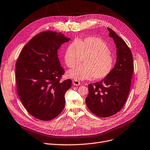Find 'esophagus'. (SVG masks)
<instances>
[{
    "instance_id": "1",
    "label": "esophagus",
    "mask_w": 150,
    "mask_h": 150,
    "mask_svg": "<svg viewBox=\"0 0 150 150\" xmlns=\"http://www.w3.org/2000/svg\"><path fill=\"white\" fill-rule=\"evenodd\" d=\"M73 84L75 86H79V85H80L81 83L79 81H78L77 80H73Z\"/></svg>"
}]
</instances>
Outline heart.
Listing matches in <instances>:
<instances>
[{
	"label": "heart",
	"instance_id": "heart-1",
	"mask_svg": "<svg viewBox=\"0 0 150 150\" xmlns=\"http://www.w3.org/2000/svg\"><path fill=\"white\" fill-rule=\"evenodd\" d=\"M64 62L69 68L80 64L67 71L69 78L76 80L105 79L112 72L115 59L108 45L102 39L89 37L83 40L75 41L69 45L64 54Z\"/></svg>",
	"mask_w": 150,
	"mask_h": 150
}]
</instances>
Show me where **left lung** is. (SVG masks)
Masks as SVG:
<instances>
[{"label":"left lung","instance_id":"obj_1","mask_svg":"<svg viewBox=\"0 0 150 150\" xmlns=\"http://www.w3.org/2000/svg\"><path fill=\"white\" fill-rule=\"evenodd\" d=\"M108 30L117 48L116 62L108 76L100 81L89 84V94L86 98L90 111L102 118L112 116L122 109L129 93L134 69L131 50L112 29Z\"/></svg>","mask_w":150,"mask_h":150}]
</instances>
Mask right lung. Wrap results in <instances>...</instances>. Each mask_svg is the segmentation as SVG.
Instances as JSON below:
<instances>
[{
	"label": "right lung",
	"mask_w": 150,
	"mask_h": 150,
	"mask_svg": "<svg viewBox=\"0 0 150 150\" xmlns=\"http://www.w3.org/2000/svg\"><path fill=\"white\" fill-rule=\"evenodd\" d=\"M69 40L61 32H42L25 45L16 62L18 96L28 113L38 120H53L64 108L65 94L71 80L61 81L65 71L57 50Z\"/></svg>",
	"instance_id": "obj_1"
}]
</instances>
